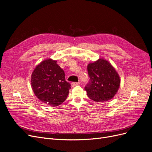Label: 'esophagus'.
Here are the masks:
<instances>
[{"label":"esophagus","instance_id":"esophagus-1","mask_svg":"<svg viewBox=\"0 0 152 152\" xmlns=\"http://www.w3.org/2000/svg\"><path fill=\"white\" fill-rule=\"evenodd\" d=\"M79 82H72L71 83V86H72V87H74V86H78V85H79Z\"/></svg>","mask_w":152,"mask_h":152}]
</instances>
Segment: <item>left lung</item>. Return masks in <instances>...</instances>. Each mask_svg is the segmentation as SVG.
<instances>
[{"mask_svg":"<svg viewBox=\"0 0 152 152\" xmlns=\"http://www.w3.org/2000/svg\"><path fill=\"white\" fill-rule=\"evenodd\" d=\"M90 77L85 87L88 97L96 102L112 99L117 93L121 84L118 73L109 61L99 58L87 65Z\"/></svg>","mask_w":152,"mask_h":152,"instance_id":"1","label":"left lung"}]
</instances>
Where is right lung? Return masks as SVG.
Returning <instances> with one entry per match:
<instances>
[{"instance_id": "right-lung-1", "label": "right lung", "mask_w": 152, "mask_h": 152, "mask_svg": "<svg viewBox=\"0 0 152 152\" xmlns=\"http://www.w3.org/2000/svg\"><path fill=\"white\" fill-rule=\"evenodd\" d=\"M56 60L49 58L36 66L31 76V85L40 101L50 107H57L66 100L71 85L65 80L62 68Z\"/></svg>"}]
</instances>
